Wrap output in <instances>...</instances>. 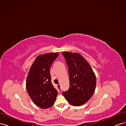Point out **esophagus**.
I'll return each instance as SVG.
<instances>
[{"mask_svg": "<svg viewBox=\"0 0 126 126\" xmlns=\"http://www.w3.org/2000/svg\"><path fill=\"white\" fill-rule=\"evenodd\" d=\"M57 89H58V90L59 91H60L61 90V87H60V86L59 85H57Z\"/></svg>", "mask_w": 126, "mask_h": 126, "instance_id": "obj_1", "label": "esophagus"}]
</instances>
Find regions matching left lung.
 Returning <instances> with one entry per match:
<instances>
[{"label": "left lung", "instance_id": "obj_1", "mask_svg": "<svg viewBox=\"0 0 126 126\" xmlns=\"http://www.w3.org/2000/svg\"><path fill=\"white\" fill-rule=\"evenodd\" d=\"M69 75L70 86L63 96L71 105L79 106L85 104L93 95L96 78L89 64L78 53L63 52Z\"/></svg>", "mask_w": 126, "mask_h": 126}]
</instances>
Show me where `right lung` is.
<instances>
[{"mask_svg":"<svg viewBox=\"0 0 126 126\" xmlns=\"http://www.w3.org/2000/svg\"><path fill=\"white\" fill-rule=\"evenodd\" d=\"M58 52L48 53L38 56L29 71L26 89L32 101L39 107L46 109L54 104L58 94L51 81L50 69Z\"/></svg>","mask_w":126,"mask_h":126,"instance_id":"1","label":"right lung"}]
</instances>
